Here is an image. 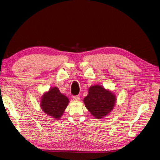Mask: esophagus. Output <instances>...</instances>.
Returning <instances> with one entry per match:
<instances>
[{
    "instance_id": "esophagus-1",
    "label": "esophagus",
    "mask_w": 160,
    "mask_h": 160,
    "mask_svg": "<svg viewBox=\"0 0 160 160\" xmlns=\"http://www.w3.org/2000/svg\"><path fill=\"white\" fill-rule=\"evenodd\" d=\"M72 98L74 100H76V101H78V100H80V98L79 96H73L72 97Z\"/></svg>"
}]
</instances>
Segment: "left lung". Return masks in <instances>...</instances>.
Returning <instances> with one entry per match:
<instances>
[{"label": "left lung", "instance_id": "8db88e82", "mask_svg": "<svg viewBox=\"0 0 160 160\" xmlns=\"http://www.w3.org/2000/svg\"><path fill=\"white\" fill-rule=\"evenodd\" d=\"M116 96L101 85L95 84L88 89V94L83 99L86 108L96 119H102L113 110Z\"/></svg>", "mask_w": 160, "mask_h": 160}]
</instances>
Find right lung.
I'll list each match as a JSON object with an SVG mask.
<instances>
[{"mask_svg": "<svg viewBox=\"0 0 160 160\" xmlns=\"http://www.w3.org/2000/svg\"><path fill=\"white\" fill-rule=\"evenodd\" d=\"M69 99L62 94L57 87L51 88L44 92L40 99V107L52 118L59 120L69 103Z\"/></svg>", "mask_w": 160, "mask_h": 160, "instance_id": "right-lung-1", "label": "right lung"}]
</instances>
